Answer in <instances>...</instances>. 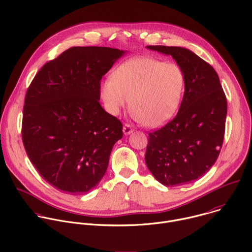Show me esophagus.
I'll return each mask as SVG.
<instances>
[{
	"label": "esophagus",
	"mask_w": 252,
	"mask_h": 252,
	"mask_svg": "<svg viewBox=\"0 0 252 252\" xmlns=\"http://www.w3.org/2000/svg\"><path fill=\"white\" fill-rule=\"evenodd\" d=\"M123 131H124V133L125 134H129V133H131L132 131H133V129H132V127L129 126V125H125L124 126V127H123Z\"/></svg>",
	"instance_id": "obj_1"
}]
</instances>
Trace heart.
<instances>
[{
  "instance_id": "heart-1",
  "label": "heart",
  "mask_w": 252,
  "mask_h": 252,
  "mask_svg": "<svg viewBox=\"0 0 252 252\" xmlns=\"http://www.w3.org/2000/svg\"><path fill=\"white\" fill-rule=\"evenodd\" d=\"M185 74L176 63L153 57H137L122 64L105 80L101 97L107 111L118 116L130 104L131 117L156 127L177 113L184 94Z\"/></svg>"
}]
</instances>
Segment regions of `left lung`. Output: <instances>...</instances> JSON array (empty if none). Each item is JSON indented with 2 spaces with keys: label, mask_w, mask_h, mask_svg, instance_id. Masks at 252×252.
<instances>
[{
  "label": "left lung",
  "mask_w": 252,
  "mask_h": 252,
  "mask_svg": "<svg viewBox=\"0 0 252 252\" xmlns=\"http://www.w3.org/2000/svg\"><path fill=\"white\" fill-rule=\"evenodd\" d=\"M171 55L185 74V92L176 117L148 133L145 163L167 187L202 177L215 164L222 146L227 104L216 70L189 49L149 45Z\"/></svg>",
  "instance_id": "1"
}]
</instances>
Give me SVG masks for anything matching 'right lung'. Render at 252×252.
Listing matches in <instances>:
<instances>
[{"label": "right lung", "mask_w": 252, "mask_h": 252, "mask_svg": "<svg viewBox=\"0 0 252 252\" xmlns=\"http://www.w3.org/2000/svg\"><path fill=\"white\" fill-rule=\"evenodd\" d=\"M124 54L111 47H71L45 63L28 88L25 149L40 176L64 193L96 187L123 137V124L99 100L102 77Z\"/></svg>", "instance_id": "right-lung-1"}]
</instances>
